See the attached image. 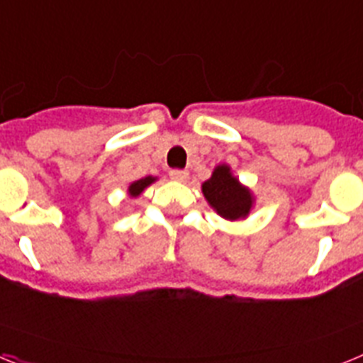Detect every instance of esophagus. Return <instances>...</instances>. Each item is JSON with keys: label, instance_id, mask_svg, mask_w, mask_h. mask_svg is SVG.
I'll list each match as a JSON object with an SVG mask.
<instances>
[{"label": "esophagus", "instance_id": "1", "mask_svg": "<svg viewBox=\"0 0 363 363\" xmlns=\"http://www.w3.org/2000/svg\"><path fill=\"white\" fill-rule=\"evenodd\" d=\"M169 176H171L172 179H176V182H187L189 172L187 171H182V169H172V171L169 172Z\"/></svg>", "mask_w": 363, "mask_h": 363}]
</instances>
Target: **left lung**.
<instances>
[{
    "label": "left lung",
    "instance_id": "8db88e82",
    "mask_svg": "<svg viewBox=\"0 0 363 363\" xmlns=\"http://www.w3.org/2000/svg\"><path fill=\"white\" fill-rule=\"evenodd\" d=\"M201 191L216 213L225 220L245 218L251 211V192L238 184L227 165L216 167L213 176L201 185Z\"/></svg>",
    "mask_w": 363,
    "mask_h": 363
}]
</instances>
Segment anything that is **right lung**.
Listing matches in <instances>:
<instances>
[{
    "instance_id": "1",
    "label": "right lung",
    "mask_w": 363,
    "mask_h": 363,
    "mask_svg": "<svg viewBox=\"0 0 363 363\" xmlns=\"http://www.w3.org/2000/svg\"><path fill=\"white\" fill-rule=\"evenodd\" d=\"M152 182H154L152 176H147V178H142V179H138V182H134V184L129 187L130 196H138V194H140V192H142L147 185L152 184Z\"/></svg>"
}]
</instances>
